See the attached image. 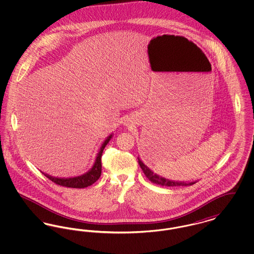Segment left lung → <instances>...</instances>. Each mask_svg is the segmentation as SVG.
<instances>
[{
	"label": "left lung",
	"instance_id": "8db88e82",
	"mask_svg": "<svg viewBox=\"0 0 254 254\" xmlns=\"http://www.w3.org/2000/svg\"><path fill=\"white\" fill-rule=\"evenodd\" d=\"M138 162H139V165L141 167V169L143 170V172L145 173L146 178L149 180V181L156 184V185H160V186H165V187H178V186H192L193 184H195L196 182H191V183H184V182H173L169 181L167 180L163 177H160L158 176L157 174H154L150 169H148L145 164L138 158Z\"/></svg>",
	"mask_w": 254,
	"mask_h": 254
}]
</instances>
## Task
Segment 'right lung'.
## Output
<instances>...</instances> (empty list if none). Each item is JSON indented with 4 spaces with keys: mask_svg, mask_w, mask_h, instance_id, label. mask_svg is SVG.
Instances as JSON below:
<instances>
[{
    "mask_svg": "<svg viewBox=\"0 0 254 254\" xmlns=\"http://www.w3.org/2000/svg\"><path fill=\"white\" fill-rule=\"evenodd\" d=\"M112 135H110L108 137V139L104 142V144L101 146V149L97 155L96 160H95V164L92 167V169H90L88 172H86L84 175L78 176V177H74V178H55L52 176H49L48 174L44 175L46 177H48L49 180L55 183L56 185H59L62 187H65V188H73V189H84L86 187L91 186L92 184H94L95 182L100 178L101 173H102V162H101V158H102V153L104 151L105 146L108 145L109 140L111 139Z\"/></svg>",
    "mask_w": 254,
    "mask_h": 254,
    "instance_id": "obj_1",
    "label": "right lung"
}]
</instances>
